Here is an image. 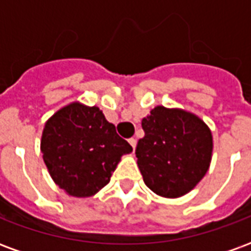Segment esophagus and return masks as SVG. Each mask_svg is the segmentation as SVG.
<instances>
[{"mask_svg":"<svg viewBox=\"0 0 251 251\" xmlns=\"http://www.w3.org/2000/svg\"><path fill=\"white\" fill-rule=\"evenodd\" d=\"M129 144L131 145V148H133V151L136 149V145H137V140L136 138H129Z\"/></svg>","mask_w":251,"mask_h":251,"instance_id":"34e87169","label":"esophagus"}]
</instances>
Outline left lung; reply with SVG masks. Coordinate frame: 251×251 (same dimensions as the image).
I'll return each instance as SVG.
<instances>
[{"mask_svg":"<svg viewBox=\"0 0 251 251\" xmlns=\"http://www.w3.org/2000/svg\"><path fill=\"white\" fill-rule=\"evenodd\" d=\"M141 125L145 136L136 157L148 188L169 199L188 194L210 168V127L194 113L164 106L154 107Z\"/></svg>","mask_w":251,"mask_h":251,"instance_id":"obj_1","label":"left lung"}]
</instances>
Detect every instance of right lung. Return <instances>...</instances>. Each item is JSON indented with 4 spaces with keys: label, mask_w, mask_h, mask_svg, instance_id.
<instances>
[{
    "label": "right lung",
    "mask_w": 251,
    "mask_h": 251,
    "mask_svg": "<svg viewBox=\"0 0 251 251\" xmlns=\"http://www.w3.org/2000/svg\"><path fill=\"white\" fill-rule=\"evenodd\" d=\"M52 180L70 196L90 198L109 184L133 148L97 106L72 102L46 122L40 144Z\"/></svg>",
    "instance_id": "right-lung-1"
}]
</instances>
